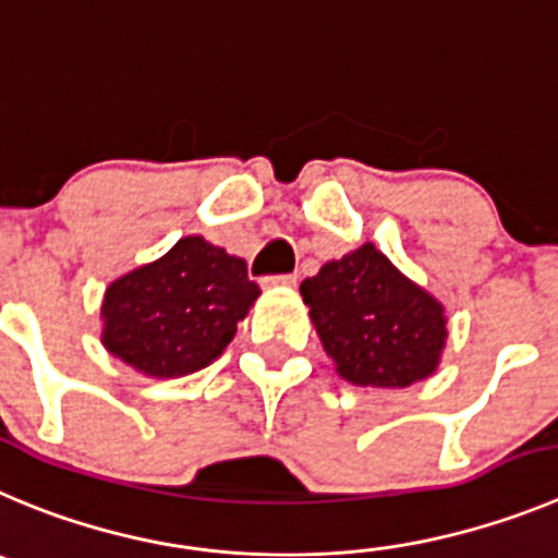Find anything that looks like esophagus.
Instances as JSON below:
<instances>
[{
	"mask_svg": "<svg viewBox=\"0 0 558 558\" xmlns=\"http://www.w3.org/2000/svg\"><path fill=\"white\" fill-rule=\"evenodd\" d=\"M264 286H296V275H272V278H264Z\"/></svg>",
	"mask_w": 558,
	"mask_h": 558,
	"instance_id": "esophagus-1",
	"label": "esophagus"
}]
</instances>
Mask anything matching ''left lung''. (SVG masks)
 I'll return each mask as SVG.
<instances>
[{"instance_id":"left-lung-1","label":"left lung","mask_w":558,"mask_h":558,"mask_svg":"<svg viewBox=\"0 0 558 558\" xmlns=\"http://www.w3.org/2000/svg\"><path fill=\"white\" fill-rule=\"evenodd\" d=\"M319 341L347 383L408 388L435 374L446 347L444 305L374 244L327 262L300 286Z\"/></svg>"}]
</instances>
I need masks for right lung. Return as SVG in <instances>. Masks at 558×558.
Returning a JSON list of instances; mask_svg holds the SVG:
<instances>
[{
	"label": "right lung",
	"mask_w": 558,
	"mask_h": 558,
	"mask_svg": "<svg viewBox=\"0 0 558 558\" xmlns=\"http://www.w3.org/2000/svg\"><path fill=\"white\" fill-rule=\"evenodd\" d=\"M258 294L242 258L203 236H184L109 283L101 343L145 377H184L222 355Z\"/></svg>",
	"instance_id": "right-lung-1"
}]
</instances>
